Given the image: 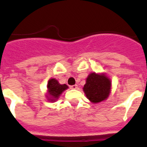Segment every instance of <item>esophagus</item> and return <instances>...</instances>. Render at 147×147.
Returning <instances> with one entry per match:
<instances>
[{"label": "esophagus", "instance_id": "34e87169", "mask_svg": "<svg viewBox=\"0 0 147 147\" xmlns=\"http://www.w3.org/2000/svg\"><path fill=\"white\" fill-rule=\"evenodd\" d=\"M77 88H78V85H73L70 86V88H71V89H76Z\"/></svg>", "mask_w": 147, "mask_h": 147}]
</instances>
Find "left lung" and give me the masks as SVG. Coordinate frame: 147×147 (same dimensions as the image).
<instances>
[{"mask_svg": "<svg viewBox=\"0 0 147 147\" xmlns=\"http://www.w3.org/2000/svg\"><path fill=\"white\" fill-rule=\"evenodd\" d=\"M111 81L107 76L91 73L86 79L83 90L88 99L93 103H98L105 100L111 91Z\"/></svg>", "mask_w": 147, "mask_h": 147, "instance_id": "1", "label": "left lung"}]
</instances>
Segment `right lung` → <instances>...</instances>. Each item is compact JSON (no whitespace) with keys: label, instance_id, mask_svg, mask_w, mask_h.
Here are the masks:
<instances>
[{"label":"right lung","instance_id":"add662e5","mask_svg":"<svg viewBox=\"0 0 147 147\" xmlns=\"http://www.w3.org/2000/svg\"><path fill=\"white\" fill-rule=\"evenodd\" d=\"M47 88H48V92L49 94V100L50 101H55L57 98H59L60 94H62L65 90L68 88V86L65 84L60 85L57 80H55V78H52L48 82ZM51 98H52V99H51Z\"/></svg>","mask_w":147,"mask_h":147}]
</instances>
